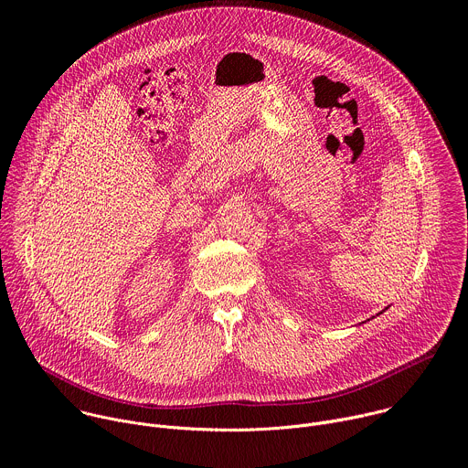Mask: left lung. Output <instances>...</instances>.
Segmentation results:
<instances>
[{
  "label": "left lung",
  "mask_w": 468,
  "mask_h": 468,
  "mask_svg": "<svg viewBox=\"0 0 468 468\" xmlns=\"http://www.w3.org/2000/svg\"><path fill=\"white\" fill-rule=\"evenodd\" d=\"M385 309H388V307H385ZM385 309H383V311H385ZM383 311H381V313H383ZM381 313H378V314H381Z\"/></svg>",
  "instance_id": "8db88e82"
}]
</instances>
